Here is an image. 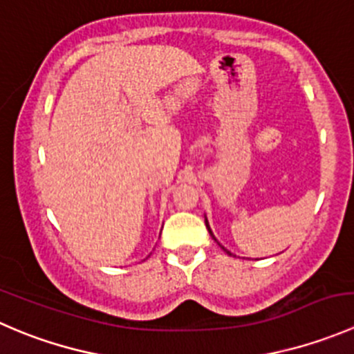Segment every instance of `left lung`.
Returning <instances> with one entry per match:
<instances>
[{
  "mask_svg": "<svg viewBox=\"0 0 354 354\" xmlns=\"http://www.w3.org/2000/svg\"><path fill=\"white\" fill-rule=\"evenodd\" d=\"M205 226H207V230H209V233H211V236H212V239H214V240H216L214 233H212L211 226H209V221H207V218H205ZM216 242H218V240H216ZM218 243H219V242H218ZM219 245H221V243H219ZM221 247H223V245H221ZM223 250H225V252H226V254H228V256H233V254H232V252H230V250H228V249H225V247H223Z\"/></svg>",
  "mask_w": 354,
  "mask_h": 354,
  "instance_id": "1",
  "label": "left lung"
}]
</instances>
